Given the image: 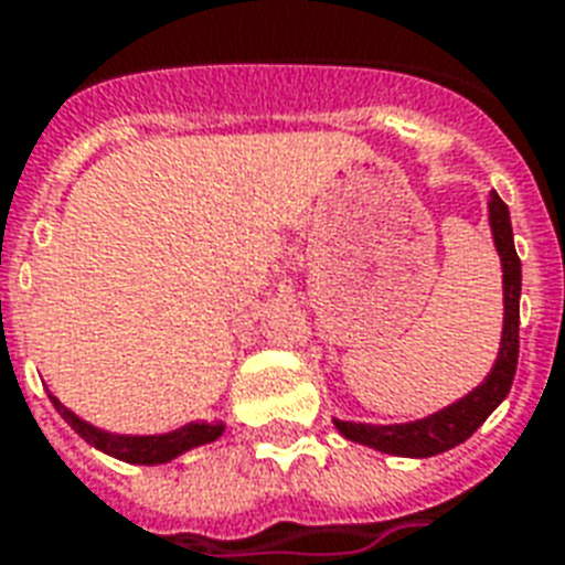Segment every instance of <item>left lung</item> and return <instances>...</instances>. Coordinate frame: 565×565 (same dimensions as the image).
Instances as JSON below:
<instances>
[{"mask_svg":"<svg viewBox=\"0 0 565 565\" xmlns=\"http://www.w3.org/2000/svg\"><path fill=\"white\" fill-rule=\"evenodd\" d=\"M490 231L495 252L501 257V292H504V326H501L499 354L492 370L481 384L469 390L463 398L446 404L443 411L428 413L422 419L395 422V425H370V422L334 419L337 430L352 443L370 446L375 451L395 457H434L448 448L460 446L481 428L487 416L499 407L510 393L519 361V296H522V260L513 246V225H510L508 204L492 190Z\"/></svg>","mask_w":565,"mask_h":565,"instance_id":"1","label":"left lung"}]
</instances>
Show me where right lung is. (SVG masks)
Here are the masks:
<instances>
[{
    "instance_id": "add662e5",
    "label": "right lung",
    "mask_w": 565,
    "mask_h": 565,
    "mask_svg": "<svg viewBox=\"0 0 565 565\" xmlns=\"http://www.w3.org/2000/svg\"><path fill=\"white\" fill-rule=\"evenodd\" d=\"M55 411L64 416V422L70 428L90 443L93 448H99L105 455L117 457L122 463L135 466H161L170 463L175 457H181L190 448L207 446V443H216V439L225 434V422H188L175 430H167V434H114V430L96 428L93 422L75 416L66 404L57 402V395L49 393Z\"/></svg>"
}]
</instances>
